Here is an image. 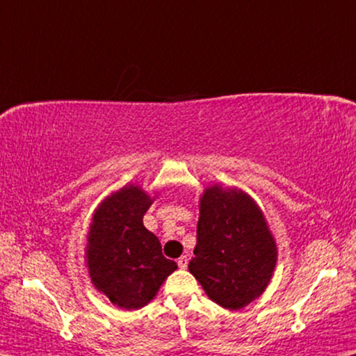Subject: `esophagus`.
<instances>
[{
    "label": "esophagus",
    "instance_id": "obj_1",
    "mask_svg": "<svg viewBox=\"0 0 356 356\" xmlns=\"http://www.w3.org/2000/svg\"><path fill=\"white\" fill-rule=\"evenodd\" d=\"M177 265H179V268H187V265H188V259H187V256L179 257Z\"/></svg>",
    "mask_w": 356,
    "mask_h": 356
}]
</instances>
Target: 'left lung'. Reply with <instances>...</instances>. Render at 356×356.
Segmentation results:
<instances>
[{
    "label": "left lung",
    "mask_w": 356,
    "mask_h": 356,
    "mask_svg": "<svg viewBox=\"0 0 356 356\" xmlns=\"http://www.w3.org/2000/svg\"><path fill=\"white\" fill-rule=\"evenodd\" d=\"M195 257L188 270L216 304L240 310L267 288L277 245L251 196L241 190L206 188L200 201Z\"/></svg>",
    "instance_id": "left-lung-1"
}]
</instances>
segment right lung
Here are the masks:
<instances>
[{
	"label": "right lung",
	"instance_id": "add662e5",
	"mask_svg": "<svg viewBox=\"0 0 356 356\" xmlns=\"http://www.w3.org/2000/svg\"><path fill=\"white\" fill-rule=\"evenodd\" d=\"M152 200L129 185L99 206L88 236V267L95 288L124 310L140 309L156 296L177 264L144 227Z\"/></svg>",
	"mask_w": 356,
	"mask_h": 356
}]
</instances>
